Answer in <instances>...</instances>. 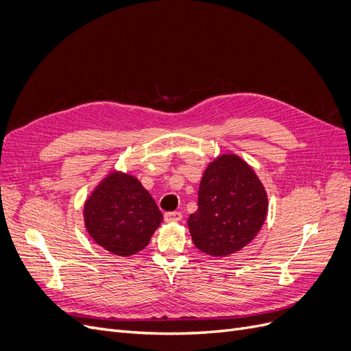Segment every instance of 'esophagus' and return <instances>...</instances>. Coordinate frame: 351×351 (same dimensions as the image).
<instances>
[{"label": "esophagus", "mask_w": 351, "mask_h": 351, "mask_svg": "<svg viewBox=\"0 0 351 351\" xmlns=\"http://www.w3.org/2000/svg\"><path fill=\"white\" fill-rule=\"evenodd\" d=\"M181 219H183V215H181L180 212H168L164 215V220L167 223H171V221H180Z\"/></svg>", "instance_id": "obj_1"}]
</instances>
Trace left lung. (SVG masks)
<instances>
[{
    "mask_svg": "<svg viewBox=\"0 0 351 351\" xmlns=\"http://www.w3.org/2000/svg\"><path fill=\"white\" fill-rule=\"evenodd\" d=\"M199 208L187 224L195 247L229 256L255 239L268 213V194L243 158L221 154L208 162L199 187Z\"/></svg>",
    "mask_w": 351,
    "mask_h": 351,
    "instance_id": "left-lung-1",
    "label": "left lung"
}]
</instances>
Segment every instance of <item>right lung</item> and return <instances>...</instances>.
<instances>
[{
  "label": "right lung",
  "instance_id": "obj_1",
  "mask_svg": "<svg viewBox=\"0 0 351 351\" xmlns=\"http://www.w3.org/2000/svg\"><path fill=\"white\" fill-rule=\"evenodd\" d=\"M83 221L96 245L127 258L149 243L162 213L135 176L112 170L88 195Z\"/></svg>",
  "mask_w": 351,
  "mask_h": 351
}]
</instances>
